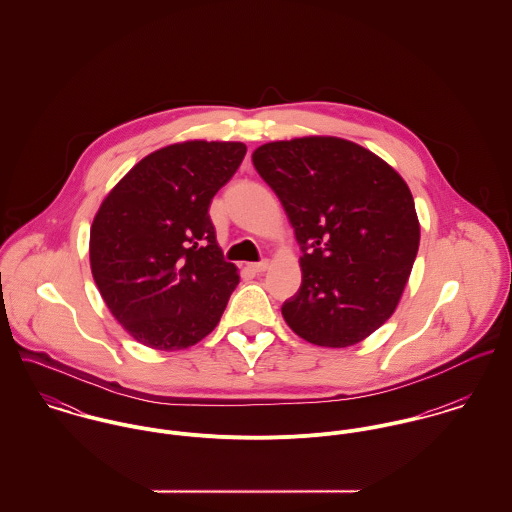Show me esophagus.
Returning <instances> with one entry per match:
<instances>
[{
	"label": "esophagus",
	"mask_w": 512,
	"mask_h": 512,
	"mask_svg": "<svg viewBox=\"0 0 512 512\" xmlns=\"http://www.w3.org/2000/svg\"><path fill=\"white\" fill-rule=\"evenodd\" d=\"M248 268H250L252 272H266V270L270 268V262H268V260H262V262H252V264H248Z\"/></svg>",
	"instance_id": "34e87169"
}]
</instances>
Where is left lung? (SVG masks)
<instances>
[{
	"instance_id": "8db88e82",
	"label": "left lung",
	"mask_w": 512,
	"mask_h": 512,
	"mask_svg": "<svg viewBox=\"0 0 512 512\" xmlns=\"http://www.w3.org/2000/svg\"><path fill=\"white\" fill-rule=\"evenodd\" d=\"M301 248L299 292L282 305L295 335L343 349L396 309L410 278L420 222L406 181L363 146L307 136L252 153Z\"/></svg>"
}]
</instances>
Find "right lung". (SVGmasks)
<instances>
[{"mask_svg":"<svg viewBox=\"0 0 512 512\" xmlns=\"http://www.w3.org/2000/svg\"><path fill=\"white\" fill-rule=\"evenodd\" d=\"M244 155L240 142L161 147L102 201L90 226L92 278L138 343L179 351L219 325L240 276L222 258L209 207Z\"/></svg>","mask_w":512,"mask_h":512,"instance_id":"obj_1","label":"right lung"}]
</instances>
